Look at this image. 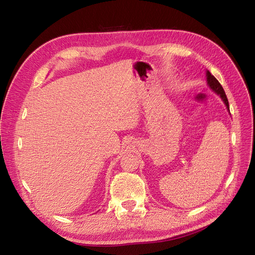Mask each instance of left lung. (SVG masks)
<instances>
[{"instance_id": "1", "label": "left lung", "mask_w": 255, "mask_h": 255, "mask_svg": "<svg viewBox=\"0 0 255 255\" xmlns=\"http://www.w3.org/2000/svg\"><path fill=\"white\" fill-rule=\"evenodd\" d=\"M206 77H207V84L209 85L210 89H212L216 94H218V95H220V97L222 98L223 103L225 104V106H227L228 110H230L229 108V101H228V98H227V95H225V92L223 90L222 85L219 83V81L210 74V72L207 70L206 72Z\"/></svg>"}]
</instances>
